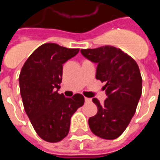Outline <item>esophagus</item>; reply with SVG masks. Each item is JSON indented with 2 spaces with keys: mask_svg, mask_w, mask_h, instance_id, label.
Here are the masks:
<instances>
[{
  "mask_svg": "<svg viewBox=\"0 0 160 160\" xmlns=\"http://www.w3.org/2000/svg\"><path fill=\"white\" fill-rule=\"evenodd\" d=\"M85 102H91V98H85Z\"/></svg>",
  "mask_w": 160,
  "mask_h": 160,
  "instance_id": "34e87169",
  "label": "esophagus"
}]
</instances>
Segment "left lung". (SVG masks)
<instances>
[{
  "label": "left lung",
  "mask_w": 160,
  "mask_h": 160,
  "mask_svg": "<svg viewBox=\"0 0 160 160\" xmlns=\"http://www.w3.org/2000/svg\"><path fill=\"white\" fill-rule=\"evenodd\" d=\"M81 53L97 64L96 78L106 82L104 102L93 98L98 112L89 118L90 130L104 139L117 138L129 125L142 94L139 68L131 56L114 46L81 49Z\"/></svg>",
  "instance_id": "obj_1"
}]
</instances>
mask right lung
<instances>
[{
  "instance_id": "add662e5",
  "label": "right lung",
  "mask_w": 160,
  "mask_h": 160,
  "mask_svg": "<svg viewBox=\"0 0 160 160\" xmlns=\"http://www.w3.org/2000/svg\"><path fill=\"white\" fill-rule=\"evenodd\" d=\"M79 52L55 43L42 45L29 57L20 73V92L24 108L41 138L49 142L61 141L70 131V118L84 104L76 94H58L65 62Z\"/></svg>"
}]
</instances>
